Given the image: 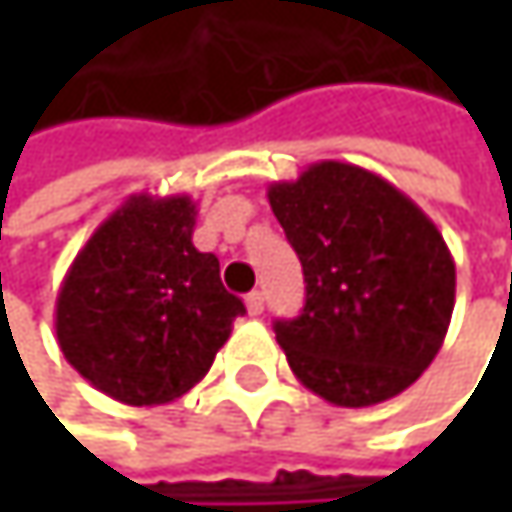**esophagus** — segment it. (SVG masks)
Wrapping results in <instances>:
<instances>
[{
  "label": "esophagus",
  "instance_id": "obj_1",
  "mask_svg": "<svg viewBox=\"0 0 512 512\" xmlns=\"http://www.w3.org/2000/svg\"><path fill=\"white\" fill-rule=\"evenodd\" d=\"M246 311L252 314V317H257V314H263V293H249L246 296Z\"/></svg>",
  "mask_w": 512,
  "mask_h": 512
}]
</instances>
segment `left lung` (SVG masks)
Returning a JSON list of instances; mask_svg holds the SVG:
<instances>
[{
    "label": "left lung",
    "mask_w": 512,
    "mask_h": 512,
    "mask_svg": "<svg viewBox=\"0 0 512 512\" xmlns=\"http://www.w3.org/2000/svg\"><path fill=\"white\" fill-rule=\"evenodd\" d=\"M305 272V308L275 323L296 379L347 409L406 391L445 344L457 266L436 222L385 177L338 159L266 189Z\"/></svg>",
    "instance_id": "1"
}]
</instances>
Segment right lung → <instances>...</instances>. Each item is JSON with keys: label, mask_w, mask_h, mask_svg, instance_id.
<instances>
[{"label": "right lung", "mask_w": 512, "mask_h": 512, "mask_svg": "<svg viewBox=\"0 0 512 512\" xmlns=\"http://www.w3.org/2000/svg\"><path fill=\"white\" fill-rule=\"evenodd\" d=\"M189 195H130L73 257L55 299V338L73 370L127 406L195 388L231 338L243 302L216 255L192 246Z\"/></svg>", "instance_id": "right-lung-1"}]
</instances>
